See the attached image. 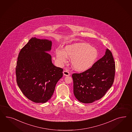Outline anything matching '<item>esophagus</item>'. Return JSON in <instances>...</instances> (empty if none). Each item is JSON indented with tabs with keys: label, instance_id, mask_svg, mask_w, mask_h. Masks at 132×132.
<instances>
[{
	"label": "esophagus",
	"instance_id": "1",
	"mask_svg": "<svg viewBox=\"0 0 132 132\" xmlns=\"http://www.w3.org/2000/svg\"><path fill=\"white\" fill-rule=\"evenodd\" d=\"M63 73L64 75H65V76H69V75H70L69 72L67 70H65V71H64L63 72Z\"/></svg>",
	"mask_w": 132,
	"mask_h": 132
}]
</instances>
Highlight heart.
Here are the masks:
<instances>
[{
    "label": "heart",
    "mask_w": 132,
    "mask_h": 132,
    "mask_svg": "<svg viewBox=\"0 0 132 132\" xmlns=\"http://www.w3.org/2000/svg\"><path fill=\"white\" fill-rule=\"evenodd\" d=\"M57 60L61 63L66 62L67 56L71 58L73 68L77 71H84L90 68L96 60L98 52L96 49L86 43H75L66 46L63 50L57 49Z\"/></svg>",
    "instance_id": "1"
}]
</instances>
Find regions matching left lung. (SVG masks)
<instances>
[{
    "mask_svg": "<svg viewBox=\"0 0 132 132\" xmlns=\"http://www.w3.org/2000/svg\"><path fill=\"white\" fill-rule=\"evenodd\" d=\"M115 64L111 51L91 68L79 73H73V93L76 99L83 103H91L105 95L114 82Z\"/></svg>",
    "mask_w": 132,
    "mask_h": 132,
    "instance_id": "8db88e82",
    "label": "left lung"
}]
</instances>
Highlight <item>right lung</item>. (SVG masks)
Returning a JSON list of instances; mask_svg holds the SVG:
<instances>
[{
    "label": "right lung",
    "mask_w": 132,
    "mask_h": 132,
    "mask_svg": "<svg viewBox=\"0 0 132 132\" xmlns=\"http://www.w3.org/2000/svg\"><path fill=\"white\" fill-rule=\"evenodd\" d=\"M52 42L32 37L19 54L16 67V81L21 92L35 103H45L53 94L63 69L54 65L47 52Z\"/></svg>",
    "instance_id": "add662e5"
}]
</instances>
